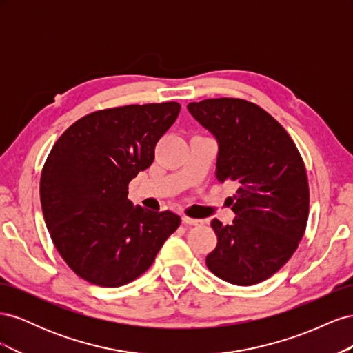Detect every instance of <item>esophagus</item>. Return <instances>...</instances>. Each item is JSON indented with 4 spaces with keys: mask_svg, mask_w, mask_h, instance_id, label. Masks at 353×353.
<instances>
[{
    "mask_svg": "<svg viewBox=\"0 0 353 353\" xmlns=\"http://www.w3.org/2000/svg\"><path fill=\"white\" fill-rule=\"evenodd\" d=\"M183 223L185 225H193V227H199L203 223L201 219H194V218H188V216H183Z\"/></svg>",
    "mask_w": 353,
    "mask_h": 353,
    "instance_id": "esophagus-1",
    "label": "esophagus"
}]
</instances>
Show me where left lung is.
<instances>
[{
	"mask_svg": "<svg viewBox=\"0 0 353 353\" xmlns=\"http://www.w3.org/2000/svg\"><path fill=\"white\" fill-rule=\"evenodd\" d=\"M187 109L218 143L216 179L237 185L231 225L210 221L218 244L206 256L208 268L231 284H258L292 258L305 234L303 160L284 128L253 103L209 99Z\"/></svg>",
	"mask_w": 353,
	"mask_h": 353,
	"instance_id": "left-lung-1",
	"label": "left lung"
}]
</instances>
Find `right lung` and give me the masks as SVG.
I'll return each instance as SVG.
<instances>
[{
    "label": "right lung",
    "mask_w": 353,
    "mask_h": 353,
    "mask_svg": "<svg viewBox=\"0 0 353 353\" xmlns=\"http://www.w3.org/2000/svg\"><path fill=\"white\" fill-rule=\"evenodd\" d=\"M179 110L169 101L94 112L51 148L41 174L42 213L61 258L85 281L131 283L179 227L176 213L128 199V184L153 163L154 147Z\"/></svg>",
    "instance_id": "obj_1"
}]
</instances>
